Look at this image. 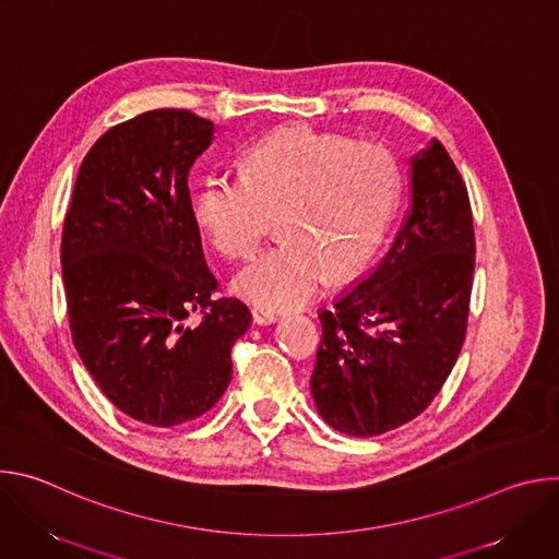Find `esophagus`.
Masks as SVG:
<instances>
[{"instance_id":"obj_1","label":"esophagus","mask_w":559,"mask_h":559,"mask_svg":"<svg viewBox=\"0 0 559 559\" xmlns=\"http://www.w3.org/2000/svg\"><path fill=\"white\" fill-rule=\"evenodd\" d=\"M250 313H252V323H254V325H270V323H274L276 318H278V311L267 309V307H261V305L252 307Z\"/></svg>"}]
</instances>
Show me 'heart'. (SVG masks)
<instances>
[{"label": "heart", "mask_w": 559, "mask_h": 559, "mask_svg": "<svg viewBox=\"0 0 559 559\" xmlns=\"http://www.w3.org/2000/svg\"><path fill=\"white\" fill-rule=\"evenodd\" d=\"M238 168L241 179L207 177L192 214L229 261H250L276 214L283 238L234 281L238 296L267 309L305 305L330 276L360 272L382 241L401 186L384 145L305 123L257 139Z\"/></svg>", "instance_id": "b5f03b06"}]
</instances>
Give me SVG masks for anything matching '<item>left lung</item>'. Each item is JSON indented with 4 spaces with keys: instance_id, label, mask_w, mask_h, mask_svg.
Listing matches in <instances>:
<instances>
[{
    "instance_id": "8db88e82",
    "label": "left lung",
    "mask_w": 559,
    "mask_h": 559,
    "mask_svg": "<svg viewBox=\"0 0 559 559\" xmlns=\"http://www.w3.org/2000/svg\"><path fill=\"white\" fill-rule=\"evenodd\" d=\"M412 203L380 265L321 311L311 395L341 433L369 438L420 416L466 336L475 267L466 186L433 139L412 158Z\"/></svg>"
}]
</instances>
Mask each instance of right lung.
<instances>
[{
	"mask_svg": "<svg viewBox=\"0 0 559 559\" xmlns=\"http://www.w3.org/2000/svg\"><path fill=\"white\" fill-rule=\"evenodd\" d=\"M214 139L190 110H150L110 128L79 168L61 231V274L79 358L126 416L177 427L231 380L250 309L214 296L188 175ZM202 321L190 326V312Z\"/></svg>",
	"mask_w": 559,
	"mask_h": 559,
	"instance_id": "add662e5",
	"label": "right lung"
}]
</instances>
